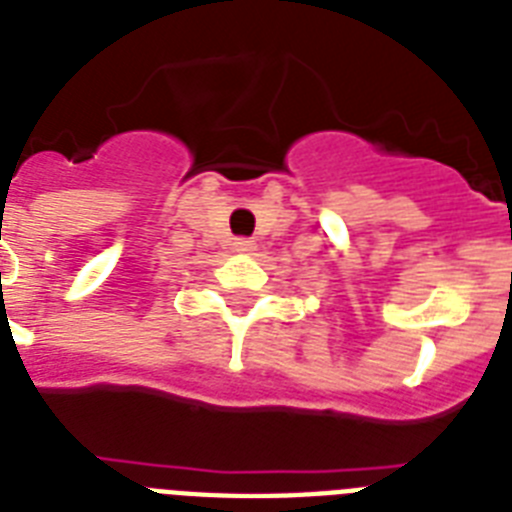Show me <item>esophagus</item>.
I'll list each match as a JSON object with an SVG mask.
<instances>
[{
	"instance_id": "obj_1",
	"label": "esophagus",
	"mask_w": 512,
	"mask_h": 512,
	"mask_svg": "<svg viewBox=\"0 0 512 512\" xmlns=\"http://www.w3.org/2000/svg\"><path fill=\"white\" fill-rule=\"evenodd\" d=\"M234 249L236 252H242V255H252V252H255V244L249 242V239H236Z\"/></svg>"
}]
</instances>
